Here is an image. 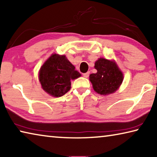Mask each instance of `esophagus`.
Listing matches in <instances>:
<instances>
[{"instance_id":"34e87169","label":"esophagus","mask_w":157,"mask_h":157,"mask_svg":"<svg viewBox=\"0 0 157 157\" xmlns=\"http://www.w3.org/2000/svg\"><path fill=\"white\" fill-rule=\"evenodd\" d=\"M89 74H90V72H87V73H84V74H83L84 78H88V77L89 76Z\"/></svg>"}]
</instances>
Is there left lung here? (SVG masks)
<instances>
[{
    "mask_svg": "<svg viewBox=\"0 0 157 157\" xmlns=\"http://www.w3.org/2000/svg\"><path fill=\"white\" fill-rule=\"evenodd\" d=\"M94 67L97 73L89 75L94 91L103 95L115 92L123 80V74L116 63L105 58H99L95 62Z\"/></svg>",
    "mask_w": 157,
    "mask_h": 157,
    "instance_id": "obj_1",
    "label": "left lung"
}]
</instances>
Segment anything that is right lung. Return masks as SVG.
Instances as JSON below:
<instances>
[{"instance_id":"obj_1","label":"right lung","mask_w":157,"mask_h":157,"mask_svg":"<svg viewBox=\"0 0 157 157\" xmlns=\"http://www.w3.org/2000/svg\"><path fill=\"white\" fill-rule=\"evenodd\" d=\"M80 76L65 55L58 54H52L39 73L42 89L53 97H61L66 94L71 89V81Z\"/></svg>"}]
</instances>
